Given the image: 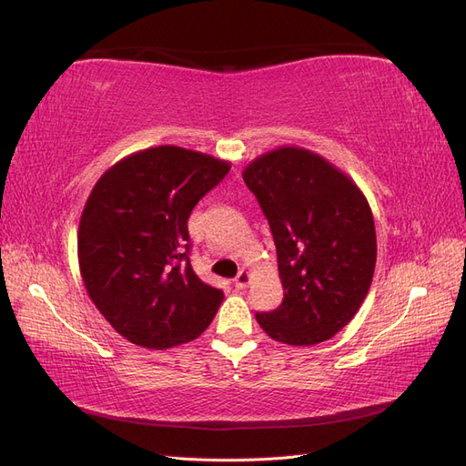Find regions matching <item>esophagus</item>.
Listing matches in <instances>:
<instances>
[{"label": "esophagus", "instance_id": "34e87169", "mask_svg": "<svg viewBox=\"0 0 466 466\" xmlns=\"http://www.w3.org/2000/svg\"><path fill=\"white\" fill-rule=\"evenodd\" d=\"M233 281H235V288L237 289H245L250 284V274L247 270H241V272L237 274V278Z\"/></svg>", "mask_w": 466, "mask_h": 466}]
</instances>
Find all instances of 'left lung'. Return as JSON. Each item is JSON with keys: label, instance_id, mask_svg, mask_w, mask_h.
Masks as SVG:
<instances>
[{"label": "left lung", "instance_id": "left-lung-1", "mask_svg": "<svg viewBox=\"0 0 466 466\" xmlns=\"http://www.w3.org/2000/svg\"><path fill=\"white\" fill-rule=\"evenodd\" d=\"M243 180L270 223L284 301L257 313L276 342L313 346L356 317L370 291L375 221L368 198L322 155L281 146L250 161Z\"/></svg>", "mask_w": 466, "mask_h": 466}]
</instances>
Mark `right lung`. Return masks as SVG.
Segmentation results:
<instances>
[{"label":"right lung","mask_w":466,"mask_h":466,"mask_svg":"<svg viewBox=\"0 0 466 466\" xmlns=\"http://www.w3.org/2000/svg\"><path fill=\"white\" fill-rule=\"evenodd\" d=\"M231 163L178 146L120 159L83 208L77 258L91 301L126 340L167 350L198 338L223 291L194 274L188 218Z\"/></svg>","instance_id":"add662e5"}]
</instances>
